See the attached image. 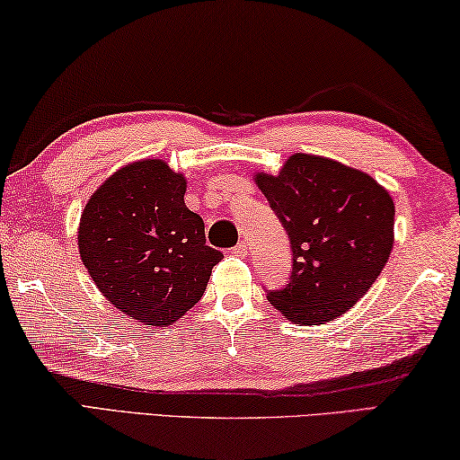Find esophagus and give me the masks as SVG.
I'll list each match as a JSON object with an SVG mask.
<instances>
[{
	"instance_id": "34e87169",
	"label": "esophagus",
	"mask_w": 460,
	"mask_h": 460,
	"mask_svg": "<svg viewBox=\"0 0 460 460\" xmlns=\"http://www.w3.org/2000/svg\"><path fill=\"white\" fill-rule=\"evenodd\" d=\"M232 252H234V256H246L248 254L246 243H238L234 248H232Z\"/></svg>"
}]
</instances>
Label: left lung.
<instances>
[{"mask_svg": "<svg viewBox=\"0 0 460 460\" xmlns=\"http://www.w3.org/2000/svg\"><path fill=\"white\" fill-rule=\"evenodd\" d=\"M293 246L291 280L267 299L296 325L349 311L380 277L394 248V199L372 175L295 153L277 175H254Z\"/></svg>", "mask_w": 460, "mask_h": 460, "instance_id": "left-lung-1", "label": "left lung"}]
</instances>
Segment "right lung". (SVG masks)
Wrapping results in <instances>:
<instances>
[{"label":"right lung","mask_w":460,"mask_h":460,"mask_svg":"<svg viewBox=\"0 0 460 460\" xmlns=\"http://www.w3.org/2000/svg\"><path fill=\"white\" fill-rule=\"evenodd\" d=\"M185 190L183 173L165 159H139L109 175L80 214V261L104 299L137 323L173 325L224 259L206 246L204 220L185 206Z\"/></svg>","instance_id":"obj_1"}]
</instances>
